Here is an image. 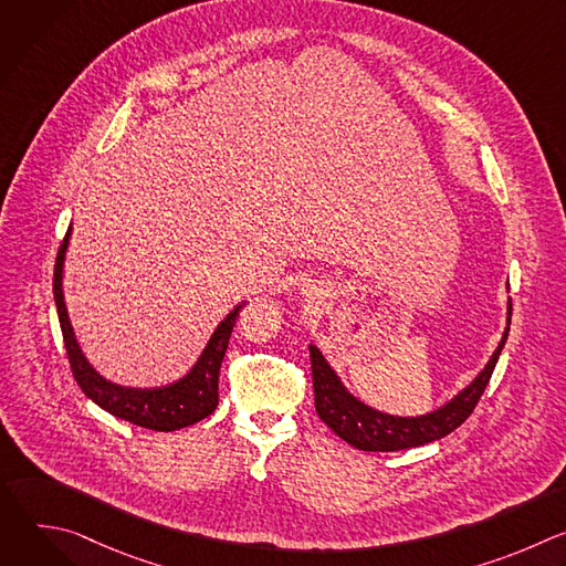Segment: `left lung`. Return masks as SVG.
<instances>
[{
    "label": "left lung",
    "mask_w": 566,
    "mask_h": 566,
    "mask_svg": "<svg viewBox=\"0 0 566 566\" xmlns=\"http://www.w3.org/2000/svg\"><path fill=\"white\" fill-rule=\"evenodd\" d=\"M511 329V302L506 311V329L491 360L486 363L474 380L465 385L457 396H452L441 408L421 417H394L374 410L358 400L332 369L327 358L315 345H308L315 412L343 441L365 452H394L432 443L457 430L474 410L483 389H486L500 354L506 345Z\"/></svg>",
    "instance_id": "left-lung-1"
}]
</instances>
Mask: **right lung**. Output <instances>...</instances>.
Listing matches in <instances>:
<instances>
[{
    "mask_svg": "<svg viewBox=\"0 0 566 566\" xmlns=\"http://www.w3.org/2000/svg\"><path fill=\"white\" fill-rule=\"evenodd\" d=\"M69 237H71V228L66 230V237L62 239V247L55 258L53 297L57 306L69 365L80 389H83L105 412L156 432H175L210 417L217 410V402H219V369L228 349V340L237 322V315L241 306H244V302L237 304L219 322L206 349L201 352V356L184 378L160 387L116 385L94 369V365L87 360L83 349H80L71 327V319L64 304V291H62V273H64V255L69 247Z\"/></svg>",
    "mask_w": 566,
    "mask_h": 566,
    "instance_id": "right-lung-1",
    "label": "right lung"
}]
</instances>
